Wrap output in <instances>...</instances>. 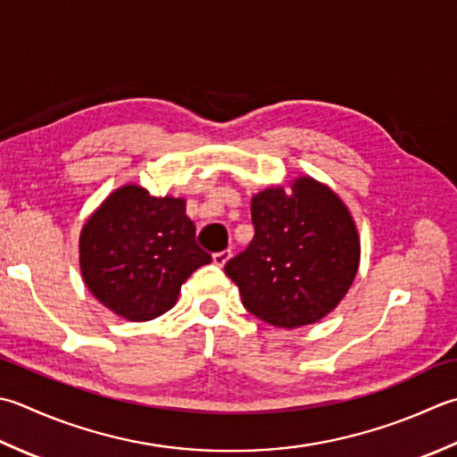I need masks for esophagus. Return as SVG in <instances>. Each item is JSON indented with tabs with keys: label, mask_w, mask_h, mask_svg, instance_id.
<instances>
[{
	"label": "esophagus",
	"mask_w": 457,
	"mask_h": 457,
	"mask_svg": "<svg viewBox=\"0 0 457 457\" xmlns=\"http://www.w3.org/2000/svg\"><path fill=\"white\" fill-rule=\"evenodd\" d=\"M229 257H231L229 249H223V252L213 253V263H216L218 267H223V265H226V263L229 262Z\"/></svg>",
	"instance_id": "obj_1"
}]
</instances>
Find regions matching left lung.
Segmentation results:
<instances>
[{
  "label": "left lung",
  "instance_id": "obj_1",
  "mask_svg": "<svg viewBox=\"0 0 457 457\" xmlns=\"http://www.w3.org/2000/svg\"><path fill=\"white\" fill-rule=\"evenodd\" d=\"M287 195L267 187L252 200L255 236L226 263L244 307L273 327L297 328L323 319L351 287L361 241L343 200L309 176Z\"/></svg>",
  "mask_w": 457,
  "mask_h": 457
}]
</instances>
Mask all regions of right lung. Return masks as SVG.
<instances>
[{
	"label": "right lung",
	"instance_id": "obj_1",
	"mask_svg": "<svg viewBox=\"0 0 457 457\" xmlns=\"http://www.w3.org/2000/svg\"><path fill=\"white\" fill-rule=\"evenodd\" d=\"M88 291L116 315L150 320L172 309L182 283L212 255L195 244L182 198L122 186L87 220L79 239Z\"/></svg>",
	"mask_w": 457,
	"mask_h": 457
}]
</instances>
